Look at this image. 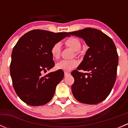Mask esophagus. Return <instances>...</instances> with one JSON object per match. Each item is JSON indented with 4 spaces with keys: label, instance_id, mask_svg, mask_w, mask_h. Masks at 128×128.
Wrapping results in <instances>:
<instances>
[{
    "label": "esophagus",
    "instance_id": "esophagus-1",
    "mask_svg": "<svg viewBox=\"0 0 128 128\" xmlns=\"http://www.w3.org/2000/svg\"><path fill=\"white\" fill-rule=\"evenodd\" d=\"M68 75H70V73H69V72H64V76H68Z\"/></svg>",
    "mask_w": 128,
    "mask_h": 128
}]
</instances>
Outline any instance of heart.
<instances>
[{"label":"heart","instance_id":"heart-1","mask_svg":"<svg viewBox=\"0 0 128 128\" xmlns=\"http://www.w3.org/2000/svg\"><path fill=\"white\" fill-rule=\"evenodd\" d=\"M64 44L66 46L70 48L75 51V54H78V51L81 49V42L78 39L74 37H70L68 38L65 41ZM61 52V46L60 43L56 42L52 46L51 50V53L53 59H59ZM78 62L76 59H70V60H62L57 63L56 67L58 69L62 70L63 71L68 72L71 70L72 69L77 66Z\"/></svg>","mask_w":128,"mask_h":128}]
</instances>
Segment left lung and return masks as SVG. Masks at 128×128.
<instances>
[{"mask_svg": "<svg viewBox=\"0 0 128 128\" xmlns=\"http://www.w3.org/2000/svg\"><path fill=\"white\" fill-rule=\"evenodd\" d=\"M84 39L89 48L77 70L71 72L74 78L72 92L83 104H95L106 98L116 78L118 55L113 40L101 31L87 28L69 33ZM88 71V73L79 72Z\"/></svg>", "mask_w": 128, "mask_h": 128, "instance_id": "1", "label": "left lung"}]
</instances>
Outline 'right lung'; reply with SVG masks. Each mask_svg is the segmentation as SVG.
Segmentation results:
<instances>
[{"mask_svg": "<svg viewBox=\"0 0 128 128\" xmlns=\"http://www.w3.org/2000/svg\"><path fill=\"white\" fill-rule=\"evenodd\" d=\"M69 34L34 30L19 39L12 52L10 72L15 92L25 104L43 105L53 97L57 85L62 80V70L46 72L54 66L52 46Z\"/></svg>", "mask_w": 128, "mask_h": 128, "instance_id": "add662e5", "label": "right lung"}]
</instances>
